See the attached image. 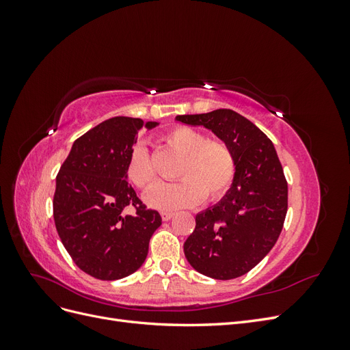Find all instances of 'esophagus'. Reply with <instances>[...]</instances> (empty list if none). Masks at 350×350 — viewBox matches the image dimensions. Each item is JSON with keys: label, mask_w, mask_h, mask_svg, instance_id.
<instances>
[{"label": "esophagus", "mask_w": 350, "mask_h": 350, "mask_svg": "<svg viewBox=\"0 0 350 350\" xmlns=\"http://www.w3.org/2000/svg\"><path fill=\"white\" fill-rule=\"evenodd\" d=\"M161 216H162V220H163V221H167V220L172 219L174 213H171V211H162Z\"/></svg>", "instance_id": "obj_1"}]
</instances>
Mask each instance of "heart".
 <instances>
[{"label":"heart","instance_id":"obj_1","mask_svg":"<svg viewBox=\"0 0 350 350\" xmlns=\"http://www.w3.org/2000/svg\"><path fill=\"white\" fill-rule=\"evenodd\" d=\"M165 142L184 156L176 172L178 183L159 184L146 196V204L159 210H175L194 206L203 197L217 200L232 185L235 176V157L229 147L217 140H208L204 133L178 125L165 134ZM125 174L142 189L154 183V167L144 143H135L126 161Z\"/></svg>","mask_w":350,"mask_h":350}]
</instances>
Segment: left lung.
<instances>
[{"label":"left lung","instance_id":"left-lung-1","mask_svg":"<svg viewBox=\"0 0 350 350\" xmlns=\"http://www.w3.org/2000/svg\"><path fill=\"white\" fill-rule=\"evenodd\" d=\"M176 121L204 126L235 157V176L215 206L196 216L184 243L188 262L217 280L248 273L276 243L288 211V183L273 143L260 129L232 109L178 115Z\"/></svg>","mask_w":350,"mask_h":350}]
</instances>
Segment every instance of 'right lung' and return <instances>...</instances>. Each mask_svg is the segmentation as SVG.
Wrapping results in <instances>:
<instances>
[{
    "label": "right lung",
    "instance_id": "obj_1",
    "mask_svg": "<svg viewBox=\"0 0 350 350\" xmlns=\"http://www.w3.org/2000/svg\"><path fill=\"white\" fill-rule=\"evenodd\" d=\"M157 125L129 116L103 121L72 143L57 175V232L72 261L92 278L118 280L139 270L162 225L161 215L144 208L125 174L135 135ZM129 205L137 210L134 217L123 213Z\"/></svg>",
    "mask_w": 350,
    "mask_h": 350
}]
</instances>
